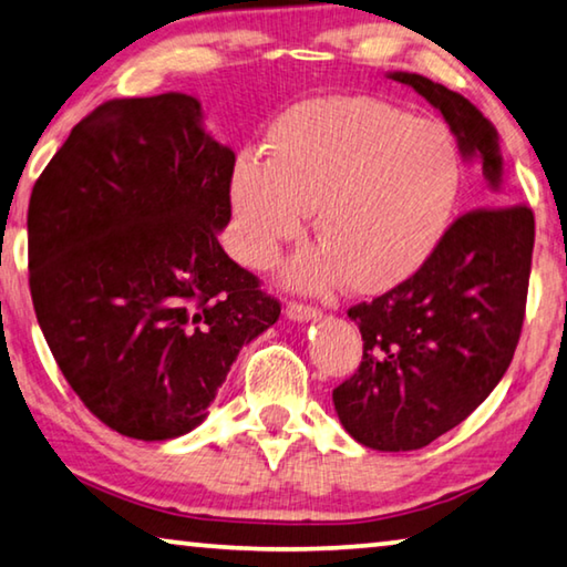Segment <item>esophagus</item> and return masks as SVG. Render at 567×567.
<instances>
[{
    "mask_svg": "<svg viewBox=\"0 0 567 567\" xmlns=\"http://www.w3.org/2000/svg\"><path fill=\"white\" fill-rule=\"evenodd\" d=\"M285 316L290 320H298V322H308V320H316L320 316V310L316 305H302V302H290L285 308Z\"/></svg>",
    "mask_w": 567,
    "mask_h": 567,
    "instance_id": "obj_1",
    "label": "esophagus"
}]
</instances>
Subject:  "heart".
Masks as SVG:
<instances>
[{"mask_svg":"<svg viewBox=\"0 0 567 567\" xmlns=\"http://www.w3.org/2000/svg\"><path fill=\"white\" fill-rule=\"evenodd\" d=\"M462 182L460 146L442 123L365 95L300 103L269 128L267 156H237L229 182L235 249L249 267L272 265L312 212L320 247L295 259L290 282L391 290L442 245Z\"/></svg>","mask_w":567,"mask_h":567,"instance_id":"1","label":"heart"}]
</instances>
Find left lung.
Listing matches in <instances>:
<instances>
[{
    "mask_svg": "<svg viewBox=\"0 0 567 567\" xmlns=\"http://www.w3.org/2000/svg\"><path fill=\"white\" fill-rule=\"evenodd\" d=\"M444 115L466 161L502 188L494 125L464 95L416 73H389ZM535 217L525 204L462 214L429 262L348 318L363 336L358 371L332 391L340 424L379 452L434 442L489 396L525 320Z\"/></svg>",
    "mask_w": 567,
    "mask_h": 567,
    "instance_id": "left-lung-1",
    "label": "left lung"
}]
</instances>
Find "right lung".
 Returning <instances> with one entry per match:
<instances>
[{"mask_svg": "<svg viewBox=\"0 0 567 567\" xmlns=\"http://www.w3.org/2000/svg\"><path fill=\"white\" fill-rule=\"evenodd\" d=\"M184 93L97 105L30 196V292L62 375L123 436L196 429L280 302L219 245L235 151Z\"/></svg>", "mask_w": 567, "mask_h": 567, "instance_id": "add662e5", "label": "right lung"}]
</instances>
